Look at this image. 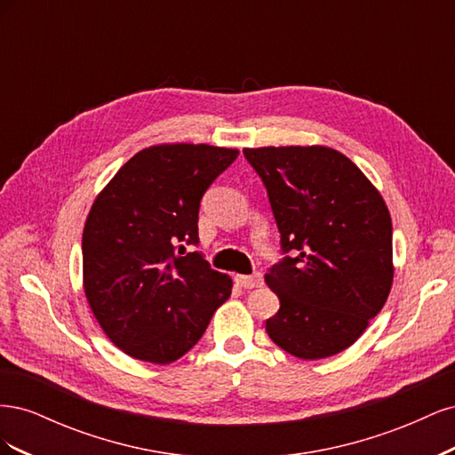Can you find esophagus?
I'll list each match as a JSON object with an SVG mask.
<instances>
[{
  "label": "esophagus",
  "mask_w": 455,
  "mask_h": 455,
  "mask_svg": "<svg viewBox=\"0 0 455 455\" xmlns=\"http://www.w3.org/2000/svg\"><path fill=\"white\" fill-rule=\"evenodd\" d=\"M235 283L241 288H258L264 283L261 279V273H252V275H235Z\"/></svg>",
  "instance_id": "obj_1"
}]
</instances>
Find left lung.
Instances as JSON below:
<instances>
[{
	"label": "left lung",
	"instance_id": "1",
	"mask_svg": "<svg viewBox=\"0 0 455 455\" xmlns=\"http://www.w3.org/2000/svg\"><path fill=\"white\" fill-rule=\"evenodd\" d=\"M266 184L286 256L266 273L281 307L269 338L304 361L351 347L393 286L387 204L356 164L328 146L244 148Z\"/></svg>",
	"mask_w": 455,
	"mask_h": 455
}]
</instances>
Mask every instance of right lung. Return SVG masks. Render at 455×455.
<instances>
[{
	"mask_svg": "<svg viewBox=\"0 0 455 455\" xmlns=\"http://www.w3.org/2000/svg\"><path fill=\"white\" fill-rule=\"evenodd\" d=\"M237 156L209 144L149 146L96 196L84 228V291L104 334L132 359L178 361L231 296L229 275L199 252L182 254L199 243L203 194Z\"/></svg>",
	"mask_w": 455,
	"mask_h": 455,
	"instance_id": "obj_1",
	"label": "right lung"
}]
</instances>
